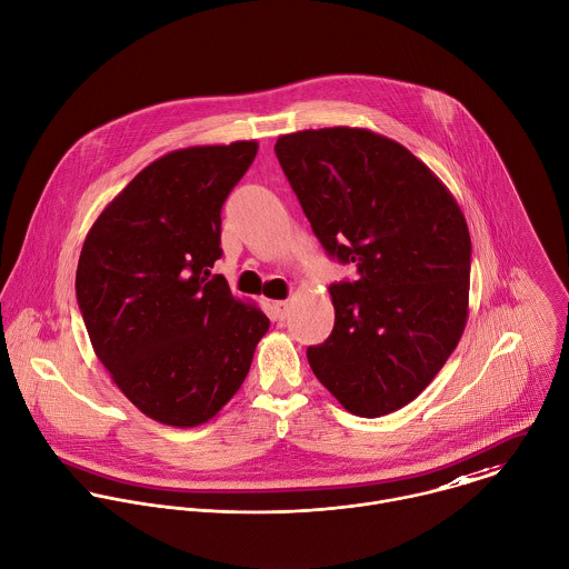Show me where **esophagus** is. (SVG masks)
<instances>
[{
	"label": "esophagus",
	"instance_id": "34e87169",
	"mask_svg": "<svg viewBox=\"0 0 569 569\" xmlns=\"http://www.w3.org/2000/svg\"><path fill=\"white\" fill-rule=\"evenodd\" d=\"M287 311H289V302H287V300H276V302H271V313H273V318L282 320V318L287 316Z\"/></svg>",
	"mask_w": 569,
	"mask_h": 569
}]
</instances>
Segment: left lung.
I'll use <instances>...</instances> for the list:
<instances>
[{
    "label": "left lung",
    "instance_id": "1",
    "mask_svg": "<svg viewBox=\"0 0 569 569\" xmlns=\"http://www.w3.org/2000/svg\"><path fill=\"white\" fill-rule=\"evenodd\" d=\"M276 157L325 251L358 269L353 282L329 287L336 325L307 349L311 371L353 415L395 412L466 329V218L428 166L365 128L282 134Z\"/></svg>",
    "mask_w": 569,
    "mask_h": 569
}]
</instances>
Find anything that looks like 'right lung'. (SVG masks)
Returning a JSON list of instances; mask_svg holds the SVG:
<instances>
[{
  "label": "right lung",
  "instance_id": "right-lung-1",
  "mask_svg": "<svg viewBox=\"0 0 569 569\" xmlns=\"http://www.w3.org/2000/svg\"><path fill=\"white\" fill-rule=\"evenodd\" d=\"M256 141L174 150L141 170L90 227L77 302L101 365L154 421L193 428L242 386L269 318L212 276L220 209Z\"/></svg>",
  "mask_w": 569,
  "mask_h": 569
}]
</instances>
